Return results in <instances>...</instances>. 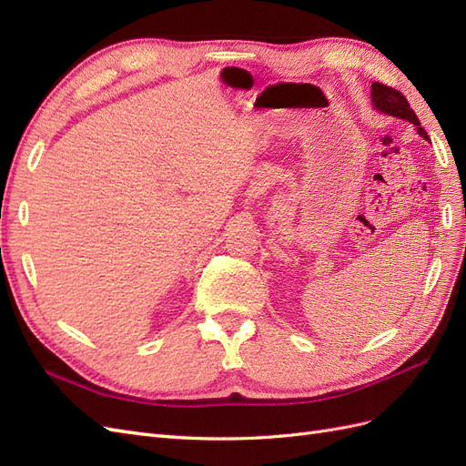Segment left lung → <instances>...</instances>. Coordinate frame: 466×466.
Masks as SVG:
<instances>
[{"instance_id": "obj_1", "label": "left lung", "mask_w": 466, "mask_h": 466, "mask_svg": "<svg viewBox=\"0 0 466 466\" xmlns=\"http://www.w3.org/2000/svg\"><path fill=\"white\" fill-rule=\"evenodd\" d=\"M371 98H373V106L377 110L385 112V115H390V116H399V118H404V120H410L414 126H418V134L424 136L426 139H430L426 130L420 126V120L416 116V112L410 108V103L406 101V96L400 91L375 81L373 86H371Z\"/></svg>"}]
</instances>
